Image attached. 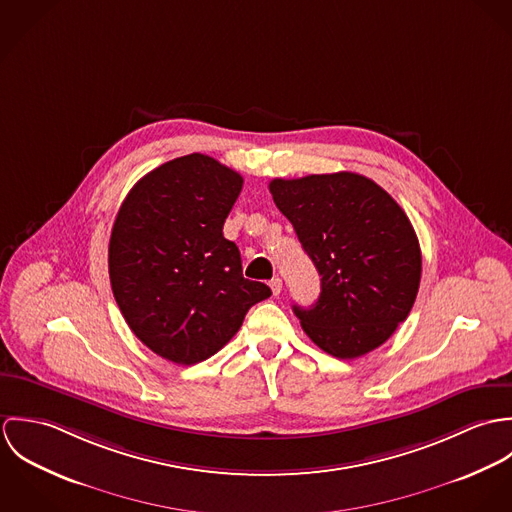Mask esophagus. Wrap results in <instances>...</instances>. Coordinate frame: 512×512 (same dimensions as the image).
<instances>
[{
    "label": "esophagus",
    "instance_id": "1",
    "mask_svg": "<svg viewBox=\"0 0 512 512\" xmlns=\"http://www.w3.org/2000/svg\"><path fill=\"white\" fill-rule=\"evenodd\" d=\"M270 288H272L274 295H280V292H282V280H280V278H274V280L270 282Z\"/></svg>",
    "mask_w": 512,
    "mask_h": 512
}]
</instances>
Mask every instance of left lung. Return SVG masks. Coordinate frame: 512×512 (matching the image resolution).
<instances>
[{"mask_svg": "<svg viewBox=\"0 0 512 512\" xmlns=\"http://www.w3.org/2000/svg\"><path fill=\"white\" fill-rule=\"evenodd\" d=\"M270 193L321 276L311 307L293 305L307 337L337 359L380 347L408 317L422 252L400 205L351 171L274 179Z\"/></svg>", "mask_w": 512, "mask_h": 512, "instance_id": "8db88e82", "label": "left lung"}]
</instances>
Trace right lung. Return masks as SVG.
<instances>
[{
	"mask_svg": "<svg viewBox=\"0 0 512 512\" xmlns=\"http://www.w3.org/2000/svg\"><path fill=\"white\" fill-rule=\"evenodd\" d=\"M242 183L209 155H183L142 177L114 220L108 272L116 303L134 335L171 363L213 357L248 309L272 295L242 276L238 246L222 236Z\"/></svg>",
	"mask_w": 512,
	"mask_h": 512,
	"instance_id": "1",
	"label": "right lung"
}]
</instances>
